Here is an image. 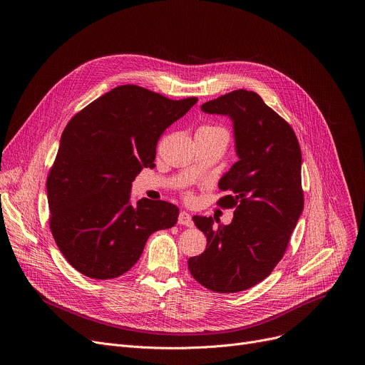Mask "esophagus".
<instances>
[{"instance_id": "esophagus-1", "label": "esophagus", "mask_w": 365, "mask_h": 365, "mask_svg": "<svg viewBox=\"0 0 365 365\" xmlns=\"http://www.w3.org/2000/svg\"><path fill=\"white\" fill-rule=\"evenodd\" d=\"M178 222L180 224V225H183V227H193V221H192V217H190V214H187L186 211H182L180 214H179V220H178Z\"/></svg>"}]
</instances>
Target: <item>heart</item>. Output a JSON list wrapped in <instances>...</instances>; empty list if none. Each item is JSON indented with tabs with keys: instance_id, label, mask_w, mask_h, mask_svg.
I'll use <instances>...</instances> for the list:
<instances>
[{
	"instance_id": "heart-1",
	"label": "heart",
	"mask_w": 365,
	"mask_h": 365,
	"mask_svg": "<svg viewBox=\"0 0 365 365\" xmlns=\"http://www.w3.org/2000/svg\"><path fill=\"white\" fill-rule=\"evenodd\" d=\"M197 131H200V133H222V134H227V131L222 127H218V125H203ZM186 197L190 199V195H187Z\"/></svg>"
}]
</instances>
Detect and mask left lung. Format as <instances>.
<instances>
[{
    "label": "left lung",
    "mask_w": 365,
    "mask_h": 365,
    "mask_svg": "<svg viewBox=\"0 0 365 365\" xmlns=\"http://www.w3.org/2000/svg\"><path fill=\"white\" fill-rule=\"evenodd\" d=\"M234 123L240 160L218 186L228 195L218 206L234 207L230 225L193 217L206 248L190 257V274L203 287L237 293L264 280L283 258L303 211L302 153L290 124L252 91L237 89L200 107Z\"/></svg>",
    "instance_id": "8db88e82"
}]
</instances>
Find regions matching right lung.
I'll return each instance as SVG.
<instances>
[{
	"label": "right lung",
	"mask_w": 365,
	"mask_h": 365,
	"mask_svg": "<svg viewBox=\"0 0 365 365\" xmlns=\"http://www.w3.org/2000/svg\"><path fill=\"white\" fill-rule=\"evenodd\" d=\"M196 101L121 85L68 123L46 183L48 227L83 276L108 280L127 273L147 238L176 224V205L143 197L135 206L130 190L143 168H154L160 135Z\"/></svg>",
	"instance_id": "obj_1"
}]
</instances>
